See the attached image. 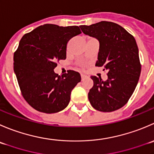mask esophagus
<instances>
[{"label": "esophagus", "instance_id": "esophagus-1", "mask_svg": "<svg viewBox=\"0 0 154 154\" xmlns=\"http://www.w3.org/2000/svg\"><path fill=\"white\" fill-rule=\"evenodd\" d=\"M86 75H84V74H81V79H82V80H84V79L86 78Z\"/></svg>", "mask_w": 154, "mask_h": 154}]
</instances>
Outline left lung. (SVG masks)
<instances>
[{
	"label": "left lung",
	"instance_id": "1",
	"mask_svg": "<svg viewBox=\"0 0 154 154\" xmlns=\"http://www.w3.org/2000/svg\"><path fill=\"white\" fill-rule=\"evenodd\" d=\"M85 34L99 41L95 66L107 71V80L92 76L93 86L88 93L89 102L97 110L111 112L129 101L138 84L141 64L136 41L125 28L114 22H102L80 25Z\"/></svg>",
	"mask_w": 154,
	"mask_h": 154
}]
</instances>
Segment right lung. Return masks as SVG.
Masks as SVG:
<instances>
[{
    "instance_id": "right-lung-1",
    "label": "right lung",
    "mask_w": 154,
    "mask_h": 154,
    "mask_svg": "<svg viewBox=\"0 0 154 154\" xmlns=\"http://www.w3.org/2000/svg\"><path fill=\"white\" fill-rule=\"evenodd\" d=\"M81 33L78 26L62 27L45 24L25 34L13 56V69L22 96L35 110L57 113L68 106L71 92L80 82L78 72L62 76L54 69L66 59L67 44Z\"/></svg>"
}]
</instances>
